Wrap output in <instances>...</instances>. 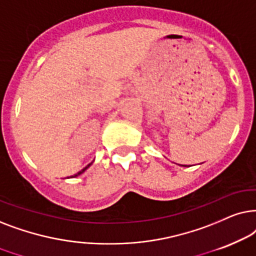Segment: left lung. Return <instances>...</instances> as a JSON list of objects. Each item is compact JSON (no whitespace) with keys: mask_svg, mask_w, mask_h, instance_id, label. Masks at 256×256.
<instances>
[{"mask_svg":"<svg viewBox=\"0 0 256 256\" xmlns=\"http://www.w3.org/2000/svg\"><path fill=\"white\" fill-rule=\"evenodd\" d=\"M182 166H184V165H182Z\"/></svg>","mask_w":256,"mask_h":256,"instance_id":"1","label":"left lung"}]
</instances>
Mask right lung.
Returning <instances> with one entry per match:
<instances>
[{
    "label": "right lung",
    "mask_w": 256,
    "mask_h": 256,
    "mask_svg": "<svg viewBox=\"0 0 256 256\" xmlns=\"http://www.w3.org/2000/svg\"><path fill=\"white\" fill-rule=\"evenodd\" d=\"M91 164H92V162H91ZM91 164H88V165L86 166V168H84L83 170H82V171H80V172H78V173H77V174H74V176H80V174H82V173H83V172L85 171V170H86V168H90V165H91Z\"/></svg>",
    "instance_id": "1"
}]
</instances>
